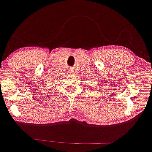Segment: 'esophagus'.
<instances>
[{
	"mask_svg": "<svg viewBox=\"0 0 152 152\" xmlns=\"http://www.w3.org/2000/svg\"><path fill=\"white\" fill-rule=\"evenodd\" d=\"M68 73H69V74H73V71H72V70H69Z\"/></svg>",
	"mask_w": 152,
	"mask_h": 152,
	"instance_id": "obj_1",
	"label": "esophagus"
}]
</instances>
